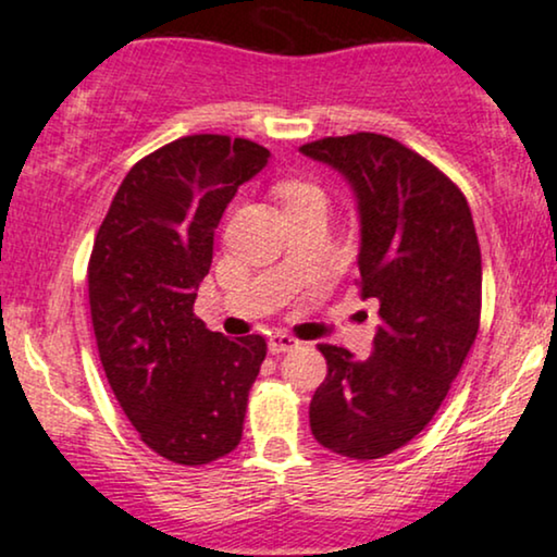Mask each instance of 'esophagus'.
<instances>
[{
  "mask_svg": "<svg viewBox=\"0 0 557 557\" xmlns=\"http://www.w3.org/2000/svg\"><path fill=\"white\" fill-rule=\"evenodd\" d=\"M297 346H299V341L289 333L276 331V333L268 335V351H271V354H286V351H292V348H297Z\"/></svg>",
  "mask_w": 557,
  "mask_h": 557,
  "instance_id": "esophagus-1",
  "label": "esophagus"
}]
</instances>
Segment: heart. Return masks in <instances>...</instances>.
Masks as SVG:
<instances>
[{"label":"heart","mask_w":557,"mask_h":557,"mask_svg":"<svg viewBox=\"0 0 557 557\" xmlns=\"http://www.w3.org/2000/svg\"><path fill=\"white\" fill-rule=\"evenodd\" d=\"M276 196L284 201V206H292V203H299V201H307V198H322V194L318 188H314L312 183H305V181H284L276 185Z\"/></svg>","instance_id":"b5f03b06"}]
</instances>
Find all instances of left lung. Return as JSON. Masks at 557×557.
Segmentation results:
<instances>
[{"mask_svg":"<svg viewBox=\"0 0 557 557\" xmlns=\"http://www.w3.org/2000/svg\"><path fill=\"white\" fill-rule=\"evenodd\" d=\"M299 152L351 185L361 226L356 284L361 299L380 301L369 359L320 346L327 376L312 395L310 429L335 455L380 459L421 434L475 343V224L462 190L389 136H327Z\"/></svg>","mask_w":557,"mask_h":557,"instance_id":"obj_1","label":"left lung"}]
</instances>
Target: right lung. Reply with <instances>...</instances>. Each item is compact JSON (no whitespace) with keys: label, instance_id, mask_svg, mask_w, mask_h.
<instances>
[{"label":"right lung","instance_id":"obj_1","mask_svg":"<svg viewBox=\"0 0 557 557\" xmlns=\"http://www.w3.org/2000/svg\"><path fill=\"white\" fill-rule=\"evenodd\" d=\"M265 147L219 134L164 144L123 177L87 268L108 384L141 442L177 465H209L243 438L260 335L224 338L194 314L214 230Z\"/></svg>","mask_w":557,"mask_h":557}]
</instances>
